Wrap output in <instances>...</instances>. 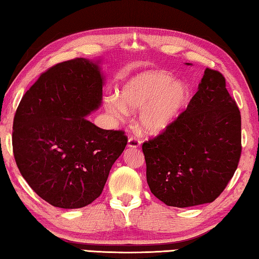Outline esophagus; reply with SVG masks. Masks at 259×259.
I'll list each match as a JSON object with an SVG mask.
<instances>
[{
  "instance_id": "1",
  "label": "esophagus",
  "mask_w": 259,
  "mask_h": 259,
  "mask_svg": "<svg viewBox=\"0 0 259 259\" xmlns=\"http://www.w3.org/2000/svg\"><path fill=\"white\" fill-rule=\"evenodd\" d=\"M141 145V141L136 137H130L128 140V146L129 148H138Z\"/></svg>"
}]
</instances>
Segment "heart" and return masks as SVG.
I'll list each match as a JSON object with an SVG mask.
<instances>
[{
    "label": "heart",
    "mask_w": 259,
    "mask_h": 259,
    "mask_svg": "<svg viewBox=\"0 0 259 259\" xmlns=\"http://www.w3.org/2000/svg\"><path fill=\"white\" fill-rule=\"evenodd\" d=\"M190 99V87L166 71H146L126 81L121 90V99L110 95L106 99L108 110L123 118L131 110H142L140 124L150 135L167 129L179 116Z\"/></svg>",
    "instance_id": "1"
}]
</instances>
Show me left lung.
<instances>
[{
    "mask_svg": "<svg viewBox=\"0 0 259 259\" xmlns=\"http://www.w3.org/2000/svg\"><path fill=\"white\" fill-rule=\"evenodd\" d=\"M142 150L146 181L160 201L178 208L213 202L233 178L242 152L241 113L222 73L204 69L186 110Z\"/></svg>",
    "mask_w": 259,
    "mask_h": 259,
    "instance_id": "obj_1",
    "label": "left lung"
}]
</instances>
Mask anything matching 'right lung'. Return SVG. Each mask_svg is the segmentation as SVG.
Returning a JSON list of instances; mask_svg holds the SVG:
<instances>
[{
	"label": "right lung",
	"instance_id": "right-lung-1",
	"mask_svg": "<svg viewBox=\"0 0 259 259\" xmlns=\"http://www.w3.org/2000/svg\"><path fill=\"white\" fill-rule=\"evenodd\" d=\"M96 63L75 58L41 73L14 117L13 150L29 186L55 207L92 203L125 149L123 130H105L86 116L102 100Z\"/></svg>",
	"mask_w": 259,
	"mask_h": 259
}]
</instances>
